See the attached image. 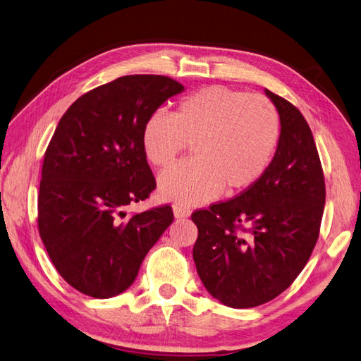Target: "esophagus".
<instances>
[{
	"mask_svg": "<svg viewBox=\"0 0 361 361\" xmlns=\"http://www.w3.org/2000/svg\"><path fill=\"white\" fill-rule=\"evenodd\" d=\"M173 212H174L176 218H188V216L191 214L190 208L187 205H182V204H176L173 207Z\"/></svg>",
	"mask_w": 361,
	"mask_h": 361,
	"instance_id": "esophagus-1",
	"label": "esophagus"
}]
</instances>
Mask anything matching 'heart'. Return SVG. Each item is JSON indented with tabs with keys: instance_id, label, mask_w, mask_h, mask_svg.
I'll return each instance as SVG.
<instances>
[{
	"instance_id": "obj_1",
	"label": "heart",
	"mask_w": 361,
	"mask_h": 361,
	"mask_svg": "<svg viewBox=\"0 0 361 361\" xmlns=\"http://www.w3.org/2000/svg\"><path fill=\"white\" fill-rule=\"evenodd\" d=\"M281 135L276 106L266 95L227 86H208L182 99L170 116L151 114L142 130V147L154 166L170 168L187 145L195 159L160 176L168 201L197 204L243 191L266 173Z\"/></svg>"
}]
</instances>
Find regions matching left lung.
<instances>
[{"instance_id":"left-lung-1","label":"left lung","mask_w":361,"mask_h":361,"mask_svg":"<svg viewBox=\"0 0 361 361\" xmlns=\"http://www.w3.org/2000/svg\"><path fill=\"white\" fill-rule=\"evenodd\" d=\"M281 120L276 153L252 187L196 210L193 259L205 289L235 309L261 306L289 287L319 236L326 185L300 109L266 91Z\"/></svg>"}]
</instances>
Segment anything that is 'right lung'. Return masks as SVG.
Segmentation results:
<instances>
[{
    "label": "right lung",
    "instance_id": "1",
    "mask_svg": "<svg viewBox=\"0 0 361 361\" xmlns=\"http://www.w3.org/2000/svg\"><path fill=\"white\" fill-rule=\"evenodd\" d=\"M183 86L165 75H125L78 97L46 148L38 231L65 281L92 298L130 287L174 219L171 205L128 216L156 179L142 147L147 118Z\"/></svg>",
    "mask_w": 361,
    "mask_h": 361
}]
</instances>
